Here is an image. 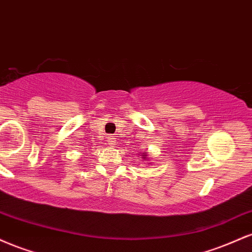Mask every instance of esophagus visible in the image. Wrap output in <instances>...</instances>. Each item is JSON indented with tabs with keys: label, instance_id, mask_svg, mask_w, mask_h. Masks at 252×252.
<instances>
[{
	"label": "esophagus",
	"instance_id": "obj_1",
	"mask_svg": "<svg viewBox=\"0 0 252 252\" xmlns=\"http://www.w3.org/2000/svg\"><path fill=\"white\" fill-rule=\"evenodd\" d=\"M108 143L110 144V146H114V143H115L114 136H109V137H108Z\"/></svg>",
	"mask_w": 252,
	"mask_h": 252
}]
</instances>
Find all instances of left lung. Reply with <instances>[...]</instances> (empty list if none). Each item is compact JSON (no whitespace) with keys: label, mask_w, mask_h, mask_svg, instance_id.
Segmentation results:
<instances>
[{"label":"left lung","mask_w":252,"mask_h":252,"mask_svg":"<svg viewBox=\"0 0 252 252\" xmlns=\"http://www.w3.org/2000/svg\"><path fill=\"white\" fill-rule=\"evenodd\" d=\"M147 158V154H144V156H143V158Z\"/></svg>","instance_id":"8db88e82"}]
</instances>
